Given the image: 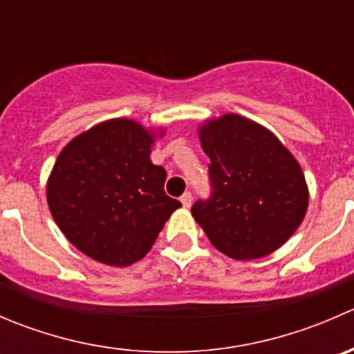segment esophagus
<instances>
[{
    "instance_id": "1",
    "label": "esophagus",
    "mask_w": 354,
    "mask_h": 354,
    "mask_svg": "<svg viewBox=\"0 0 354 354\" xmlns=\"http://www.w3.org/2000/svg\"><path fill=\"white\" fill-rule=\"evenodd\" d=\"M180 200L181 203H183V207H190L192 200H194V195H192V192H185V194L180 197Z\"/></svg>"
}]
</instances>
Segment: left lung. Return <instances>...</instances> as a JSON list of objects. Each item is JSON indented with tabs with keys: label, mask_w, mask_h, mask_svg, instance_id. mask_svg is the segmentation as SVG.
<instances>
[{
	"label": "left lung",
	"mask_w": 354,
	"mask_h": 354,
	"mask_svg": "<svg viewBox=\"0 0 354 354\" xmlns=\"http://www.w3.org/2000/svg\"><path fill=\"white\" fill-rule=\"evenodd\" d=\"M209 156V198L192 216L210 243L236 260L266 257L296 231L308 207V188L291 152L267 128L226 114L200 128Z\"/></svg>",
	"instance_id": "1"
}]
</instances>
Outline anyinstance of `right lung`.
Returning a JSON list of instances; mask_svg holds the SVG:
<instances>
[{
	"label": "right lung",
	"instance_id": "add662e5",
	"mask_svg": "<svg viewBox=\"0 0 354 354\" xmlns=\"http://www.w3.org/2000/svg\"><path fill=\"white\" fill-rule=\"evenodd\" d=\"M152 133L131 120H109L78 135L58 156L48 203L80 252L114 267L149 253L181 207L164 192L166 169L151 162Z\"/></svg>",
	"mask_w": 354,
	"mask_h": 354
}]
</instances>
